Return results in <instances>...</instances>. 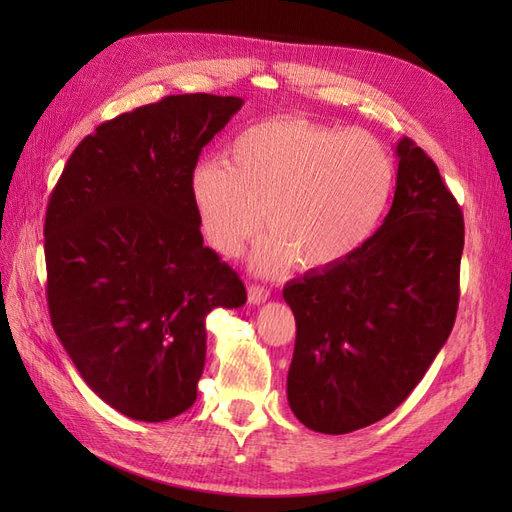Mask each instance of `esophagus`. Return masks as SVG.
Wrapping results in <instances>:
<instances>
[{
	"label": "esophagus",
	"mask_w": 512,
	"mask_h": 512,
	"mask_svg": "<svg viewBox=\"0 0 512 512\" xmlns=\"http://www.w3.org/2000/svg\"><path fill=\"white\" fill-rule=\"evenodd\" d=\"M269 299V290L262 288V286H250L247 288V301H250L252 305H262Z\"/></svg>",
	"instance_id": "esophagus-1"
}]
</instances>
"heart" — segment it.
Listing matches in <instances>:
<instances>
[{
  "instance_id": "b5f03b06",
  "label": "heart",
  "mask_w": 512,
  "mask_h": 512,
  "mask_svg": "<svg viewBox=\"0 0 512 512\" xmlns=\"http://www.w3.org/2000/svg\"><path fill=\"white\" fill-rule=\"evenodd\" d=\"M393 179V160L374 136L273 117L232 138L228 162H198L190 196L203 232L224 256L243 252L265 209L271 232L254 265L280 273L297 260L305 271H324L371 237Z\"/></svg>"
}]
</instances>
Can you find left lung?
<instances>
[{
    "instance_id": "left-lung-1",
    "label": "left lung",
    "mask_w": 512,
    "mask_h": 512,
    "mask_svg": "<svg viewBox=\"0 0 512 512\" xmlns=\"http://www.w3.org/2000/svg\"><path fill=\"white\" fill-rule=\"evenodd\" d=\"M389 215L339 265L284 286L297 320L288 404L320 433L389 416L436 359L459 305L463 213L440 170L410 138L395 147Z\"/></svg>"
}]
</instances>
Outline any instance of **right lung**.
<instances>
[{"mask_svg":"<svg viewBox=\"0 0 512 512\" xmlns=\"http://www.w3.org/2000/svg\"><path fill=\"white\" fill-rule=\"evenodd\" d=\"M243 106L166 96L102 123L72 151L46 207V301L81 378L134 421L196 401L205 318L247 301L237 271L203 245L190 196L200 151Z\"/></svg>","mask_w":512,"mask_h":512,"instance_id":"obj_1","label":"right lung"}]
</instances>
